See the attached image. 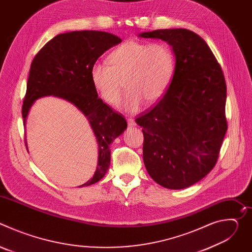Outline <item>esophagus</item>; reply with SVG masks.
Wrapping results in <instances>:
<instances>
[{"mask_svg":"<svg viewBox=\"0 0 252 252\" xmlns=\"http://www.w3.org/2000/svg\"><path fill=\"white\" fill-rule=\"evenodd\" d=\"M127 124H128V126H130V127L135 126V123H134V121L131 118L127 119Z\"/></svg>","mask_w":252,"mask_h":252,"instance_id":"34e87169","label":"esophagus"}]
</instances>
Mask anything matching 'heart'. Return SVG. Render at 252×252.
<instances>
[{"label": "heart", "instance_id": "heart-1", "mask_svg": "<svg viewBox=\"0 0 252 252\" xmlns=\"http://www.w3.org/2000/svg\"><path fill=\"white\" fill-rule=\"evenodd\" d=\"M109 63L95 62L91 68V81L99 97L106 103H118L123 90L127 92L123 110L137 112L142 103H157L170 84L174 56L164 43L127 41L110 55Z\"/></svg>", "mask_w": 252, "mask_h": 252}]
</instances>
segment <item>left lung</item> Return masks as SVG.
<instances>
[{
	"mask_svg": "<svg viewBox=\"0 0 252 252\" xmlns=\"http://www.w3.org/2000/svg\"><path fill=\"white\" fill-rule=\"evenodd\" d=\"M137 37L166 42L175 60L162 98L135 120L145 136L143 162L159 186L187 189L213 168L227 129L222 69L205 41L189 30H156Z\"/></svg>",
	"mask_w": 252,
	"mask_h": 252,
	"instance_id": "8db88e82",
	"label": "left lung"
}]
</instances>
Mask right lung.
<instances>
[{
	"mask_svg": "<svg viewBox=\"0 0 252 252\" xmlns=\"http://www.w3.org/2000/svg\"><path fill=\"white\" fill-rule=\"evenodd\" d=\"M120 43L119 37L105 32L60 33L37 54L31 64L22 110L24 126L34 101L53 95L70 102L82 112L96 138L95 171L80 188L92 186L104 176L111 164L110 145L127 127L125 118L97 96L91 81L92 65L104 52Z\"/></svg>",
	"mask_w": 252,
	"mask_h": 252,
	"instance_id": "right-lung-1",
	"label": "right lung"
}]
</instances>
